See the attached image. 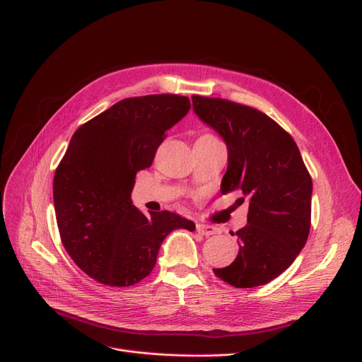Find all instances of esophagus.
<instances>
[{
  "mask_svg": "<svg viewBox=\"0 0 362 362\" xmlns=\"http://www.w3.org/2000/svg\"><path fill=\"white\" fill-rule=\"evenodd\" d=\"M197 232L202 236H211L217 233V227L210 224H197Z\"/></svg>",
  "mask_w": 362,
  "mask_h": 362,
  "instance_id": "esophagus-1",
  "label": "esophagus"
}]
</instances>
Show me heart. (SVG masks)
<instances>
[{
  "label": "heart",
  "mask_w": 362,
  "mask_h": 362,
  "mask_svg": "<svg viewBox=\"0 0 362 362\" xmlns=\"http://www.w3.org/2000/svg\"><path fill=\"white\" fill-rule=\"evenodd\" d=\"M204 136H211V135H204Z\"/></svg>",
  "instance_id": "heart-1"
}]
</instances>
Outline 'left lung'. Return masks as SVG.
I'll list each match as a JSON object with an SVG mask.
<instances>
[{
  "mask_svg": "<svg viewBox=\"0 0 362 362\" xmlns=\"http://www.w3.org/2000/svg\"><path fill=\"white\" fill-rule=\"evenodd\" d=\"M194 111L227 145L221 194L248 199V224L236 232V259L214 274L235 288L261 286L280 276L307 243L313 180L295 141L267 114L221 98L194 95Z\"/></svg>",
  "mask_w": 362,
  "mask_h": 362,
  "instance_id": "left-lung-1",
  "label": "left lung"
}]
</instances>
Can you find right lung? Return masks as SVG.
<instances>
[{
	"label": "right lung",
	"instance_id": "1",
	"mask_svg": "<svg viewBox=\"0 0 362 362\" xmlns=\"http://www.w3.org/2000/svg\"><path fill=\"white\" fill-rule=\"evenodd\" d=\"M189 108L180 95L126 98L74 132L55 170L54 208L63 246L89 277L132 286L154 269L170 232L195 230L176 213L145 216L130 198L136 173Z\"/></svg>",
	"mask_w": 362,
	"mask_h": 362
}]
</instances>
